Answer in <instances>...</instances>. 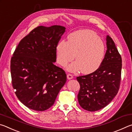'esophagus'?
<instances>
[{
	"mask_svg": "<svg viewBox=\"0 0 132 132\" xmlns=\"http://www.w3.org/2000/svg\"><path fill=\"white\" fill-rule=\"evenodd\" d=\"M67 78H68L69 80L72 79L73 78V76L71 74H68V75H67Z\"/></svg>",
	"mask_w": 132,
	"mask_h": 132,
	"instance_id": "esophagus-1",
	"label": "esophagus"
}]
</instances>
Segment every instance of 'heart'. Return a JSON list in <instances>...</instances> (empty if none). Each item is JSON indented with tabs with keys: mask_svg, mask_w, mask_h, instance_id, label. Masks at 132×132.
<instances>
[{
	"mask_svg": "<svg viewBox=\"0 0 132 132\" xmlns=\"http://www.w3.org/2000/svg\"><path fill=\"white\" fill-rule=\"evenodd\" d=\"M105 45L94 31L82 30L71 33L68 42L61 41L56 46V59L62 66H66L75 58L76 61L68 66L72 72L80 70L89 74L98 70L105 55Z\"/></svg>",
	"mask_w": 132,
	"mask_h": 132,
	"instance_id": "obj_1",
	"label": "heart"
}]
</instances>
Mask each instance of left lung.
Wrapping results in <instances>:
<instances>
[{"instance_id": "8db88e82", "label": "left lung", "mask_w": 132, "mask_h": 132, "mask_svg": "<svg viewBox=\"0 0 132 132\" xmlns=\"http://www.w3.org/2000/svg\"><path fill=\"white\" fill-rule=\"evenodd\" d=\"M107 50L99 69L90 74L77 77L80 89L77 98L82 108L94 112L104 108L119 91L122 57L112 39L106 36Z\"/></svg>"}]
</instances>
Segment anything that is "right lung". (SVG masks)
Here are the masks:
<instances>
[{
	"label": "right lung",
	"instance_id": "add662e5",
	"mask_svg": "<svg viewBox=\"0 0 132 132\" xmlns=\"http://www.w3.org/2000/svg\"><path fill=\"white\" fill-rule=\"evenodd\" d=\"M65 29L56 25L37 27L21 40L13 53L12 86L18 99L28 108H50L65 84V71L53 64L56 46Z\"/></svg>",
	"mask_w": 132,
	"mask_h": 132
}]
</instances>
